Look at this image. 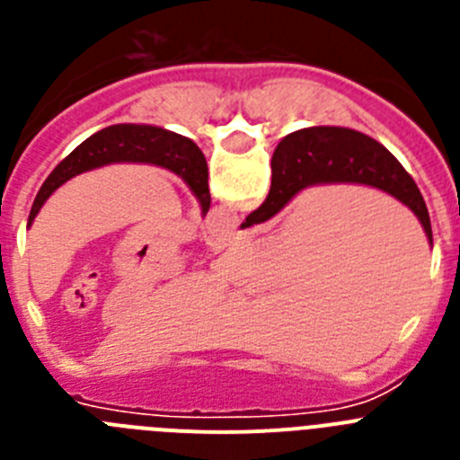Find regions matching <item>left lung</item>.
<instances>
[{
	"label": "left lung",
	"mask_w": 460,
	"mask_h": 460,
	"mask_svg": "<svg viewBox=\"0 0 460 460\" xmlns=\"http://www.w3.org/2000/svg\"><path fill=\"white\" fill-rule=\"evenodd\" d=\"M110 164H152L180 174L181 180L189 184L193 195L200 200L202 214L209 211L211 195H209V172H207L205 154L189 137L180 133L165 131L158 126L145 124H115L108 126L103 131L93 133L92 137L73 149L62 164L57 165L34 198V205L30 211L31 226L36 214L40 211L43 202L55 193L62 184L73 180L75 174H83L87 170L103 168Z\"/></svg>",
	"instance_id": "8db88e82"
}]
</instances>
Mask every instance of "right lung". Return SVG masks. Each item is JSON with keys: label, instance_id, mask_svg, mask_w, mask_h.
Instances as JSON below:
<instances>
[{"label": "right lung", "instance_id": "1", "mask_svg": "<svg viewBox=\"0 0 460 460\" xmlns=\"http://www.w3.org/2000/svg\"><path fill=\"white\" fill-rule=\"evenodd\" d=\"M315 184H367L394 195L414 211L433 243L426 202L403 165L380 142L341 126H311L279 142L271 156L270 195L242 227L270 221L299 190Z\"/></svg>", "mask_w": 460, "mask_h": 460}]
</instances>
